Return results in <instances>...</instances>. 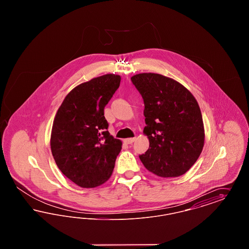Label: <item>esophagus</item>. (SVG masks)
<instances>
[{
	"label": "esophagus",
	"instance_id": "34e87169",
	"mask_svg": "<svg viewBox=\"0 0 249 249\" xmlns=\"http://www.w3.org/2000/svg\"><path fill=\"white\" fill-rule=\"evenodd\" d=\"M134 141H135V137H134V138H127V139H124V142H126V143H128V144L132 143Z\"/></svg>",
	"mask_w": 249,
	"mask_h": 249
}]
</instances>
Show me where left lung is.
I'll return each instance as SVG.
<instances>
[{"mask_svg":"<svg viewBox=\"0 0 249 249\" xmlns=\"http://www.w3.org/2000/svg\"><path fill=\"white\" fill-rule=\"evenodd\" d=\"M144 104L143 133L149 148L140 155L143 166L160 178L187 173L204 144L201 109L190 90L164 75L142 72L131 76Z\"/></svg>","mask_w":249,"mask_h":249,"instance_id":"left-lung-1","label":"left lung"}]
</instances>
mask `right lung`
<instances>
[{
  "label": "right lung",
  "instance_id": "add662e5",
  "mask_svg": "<svg viewBox=\"0 0 249 249\" xmlns=\"http://www.w3.org/2000/svg\"><path fill=\"white\" fill-rule=\"evenodd\" d=\"M121 77L107 73L80 84L59 107L50 147L61 173L81 188H95L110 178L122 142L110 135L105 107Z\"/></svg>",
  "mask_w": 249,
  "mask_h": 249
}]
</instances>
